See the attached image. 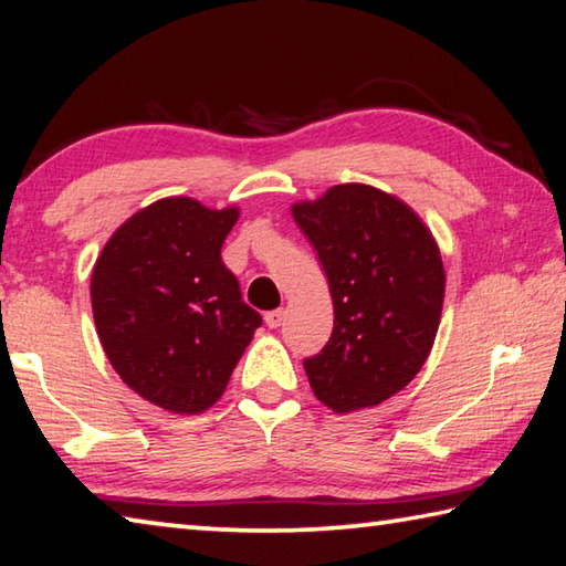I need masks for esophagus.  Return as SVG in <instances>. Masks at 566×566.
I'll return each mask as SVG.
<instances>
[{"instance_id": "obj_1", "label": "esophagus", "mask_w": 566, "mask_h": 566, "mask_svg": "<svg viewBox=\"0 0 566 566\" xmlns=\"http://www.w3.org/2000/svg\"><path fill=\"white\" fill-rule=\"evenodd\" d=\"M283 319H285V311H283V307H279V311L265 313V325H269V327H281Z\"/></svg>"}]
</instances>
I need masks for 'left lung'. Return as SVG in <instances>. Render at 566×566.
Returning <instances> with one entry per match:
<instances>
[{
  "mask_svg": "<svg viewBox=\"0 0 566 566\" xmlns=\"http://www.w3.org/2000/svg\"><path fill=\"white\" fill-rule=\"evenodd\" d=\"M323 263L335 327L305 359L313 394L335 413L387 401L419 375L441 323L439 243L399 197L349 182L291 207Z\"/></svg>",
  "mask_w": 566,
  "mask_h": 566,
  "instance_id": "1",
  "label": "left lung"
}]
</instances>
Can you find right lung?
Masks as SVG:
<instances>
[{"instance_id": "1", "label": "right lung", "mask_w": 566, "mask_h": 566, "mask_svg": "<svg viewBox=\"0 0 566 566\" xmlns=\"http://www.w3.org/2000/svg\"><path fill=\"white\" fill-rule=\"evenodd\" d=\"M237 221L239 207L165 197L120 223L95 259L91 305L105 357L165 411L214 407L261 327L221 261Z\"/></svg>"}]
</instances>
